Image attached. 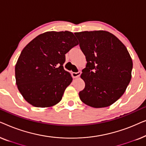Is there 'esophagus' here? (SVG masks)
<instances>
[{"label": "esophagus", "mask_w": 146, "mask_h": 146, "mask_svg": "<svg viewBox=\"0 0 146 146\" xmlns=\"http://www.w3.org/2000/svg\"><path fill=\"white\" fill-rule=\"evenodd\" d=\"M81 74V72H72V76L73 78H78Z\"/></svg>", "instance_id": "obj_1"}]
</instances>
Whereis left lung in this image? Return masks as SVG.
Here are the masks:
<instances>
[{
  "instance_id": "1",
  "label": "left lung",
  "mask_w": 146,
  "mask_h": 146,
  "mask_svg": "<svg viewBox=\"0 0 146 146\" xmlns=\"http://www.w3.org/2000/svg\"><path fill=\"white\" fill-rule=\"evenodd\" d=\"M74 35L87 62L80 76L85 88L79 92L80 98L96 108L110 106L123 94L131 80L130 55L125 45L108 31Z\"/></svg>"
}]
</instances>
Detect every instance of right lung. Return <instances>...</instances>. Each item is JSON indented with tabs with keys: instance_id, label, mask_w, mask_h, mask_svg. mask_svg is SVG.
Returning <instances> with one entry per match:
<instances>
[{
	"instance_id": "right-lung-1",
	"label": "right lung",
	"mask_w": 146,
	"mask_h": 146,
	"mask_svg": "<svg viewBox=\"0 0 146 146\" xmlns=\"http://www.w3.org/2000/svg\"><path fill=\"white\" fill-rule=\"evenodd\" d=\"M78 44L72 32L49 31L24 48L15 65V78L27 102L35 107L49 108L61 101L72 82L63 67L65 54Z\"/></svg>"
}]
</instances>
